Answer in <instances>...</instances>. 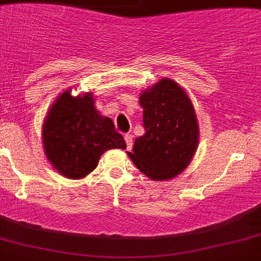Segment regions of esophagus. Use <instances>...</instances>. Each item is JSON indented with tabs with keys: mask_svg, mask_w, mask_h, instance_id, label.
<instances>
[{
	"mask_svg": "<svg viewBox=\"0 0 261 261\" xmlns=\"http://www.w3.org/2000/svg\"><path fill=\"white\" fill-rule=\"evenodd\" d=\"M124 139H125L126 148L130 150V149H132V145H133V136L132 135H125V136H124Z\"/></svg>",
	"mask_w": 261,
	"mask_h": 261,
	"instance_id": "34e87169",
	"label": "esophagus"
}]
</instances>
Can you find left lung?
Listing matches in <instances>:
<instances>
[{
  "label": "left lung",
  "mask_w": 261,
  "mask_h": 261,
  "mask_svg": "<svg viewBox=\"0 0 261 261\" xmlns=\"http://www.w3.org/2000/svg\"><path fill=\"white\" fill-rule=\"evenodd\" d=\"M145 133L137 137L133 164L153 181L171 180L191 164L199 145V122L195 107L181 85L171 79L159 80L141 92Z\"/></svg>",
  "instance_id": "left-lung-1"
}]
</instances>
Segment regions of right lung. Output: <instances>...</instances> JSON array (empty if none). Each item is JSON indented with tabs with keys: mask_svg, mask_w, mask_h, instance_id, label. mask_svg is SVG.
I'll return each instance as SVG.
<instances>
[{
	"mask_svg": "<svg viewBox=\"0 0 261 261\" xmlns=\"http://www.w3.org/2000/svg\"><path fill=\"white\" fill-rule=\"evenodd\" d=\"M92 92L73 96L68 88L55 100L42 124L46 159L58 173L79 180L93 172L109 149H126L115 124L96 109Z\"/></svg>",
	"mask_w": 261,
	"mask_h": 261,
	"instance_id": "obj_1",
	"label": "right lung"
}]
</instances>
